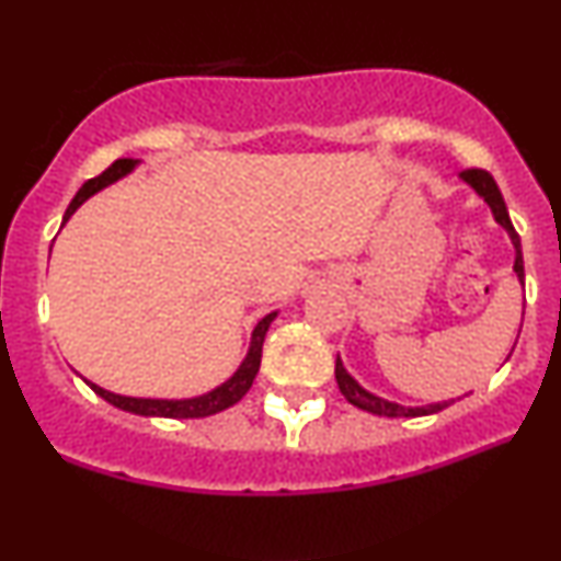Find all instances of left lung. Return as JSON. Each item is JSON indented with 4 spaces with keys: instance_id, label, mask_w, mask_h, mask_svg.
Instances as JSON below:
<instances>
[{
    "instance_id": "left-lung-1",
    "label": "left lung",
    "mask_w": 561,
    "mask_h": 561,
    "mask_svg": "<svg viewBox=\"0 0 561 561\" xmlns=\"http://www.w3.org/2000/svg\"><path fill=\"white\" fill-rule=\"evenodd\" d=\"M462 182H468L473 191L481 195V198L489 204L491 214H494L496 225H502L507 229L512 245H515V274L519 279V285H525V266H523V251H519V234L515 232V227H512L510 221V211H507V204H504L502 198V191H499L496 180L491 178L485 170H465L462 174ZM334 376H336V383H340V391L345 394V400L350 404H355V408L366 410V413H374V415H383V417H421V415H434L438 410L449 408L451 402H434V404H423V408H404V404H397V402H389L383 400V397H376L370 394L368 389H363L360 383H357L353 376L347 374V368L342 366L340 355H336V366H334Z\"/></svg>"
}]
</instances>
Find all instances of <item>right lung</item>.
Wrapping results in <instances>:
<instances>
[{"instance_id": "obj_1", "label": "right lung", "mask_w": 561, "mask_h": 561, "mask_svg": "<svg viewBox=\"0 0 561 561\" xmlns=\"http://www.w3.org/2000/svg\"><path fill=\"white\" fill-rule=\"evenodd\" d=\"M135 164H138V159H117L110 167V170L101 172L99 178L88 180L85 185L76 193V198L70 201V206H67L62 225L67 219H70L72 214L78 211L80 206L85 204L88 198H91V195H96L99 191H104L106 185H112V182L123 180L125 174H130L135 170ZM274 319H276V313H268V316H263L259 323H255V329L251 334V347H248L245 360L240 363V368L234 370V374L229 376L225 383H219V387L206 391V394H201V397H191V400H151V397H125V394H114V391L101 389L99 383H93V381H85V379L83 381L93 391H96L99 397H104L106 402L114 404V408L127 410V413H135V415H146V417H206V415L221 413V410L232 408L234 402H240L242 397H245V391L251 389L255 374H259V368H261L263 336H266L268 327H272Z\"/></svg>"}]
</instances>
